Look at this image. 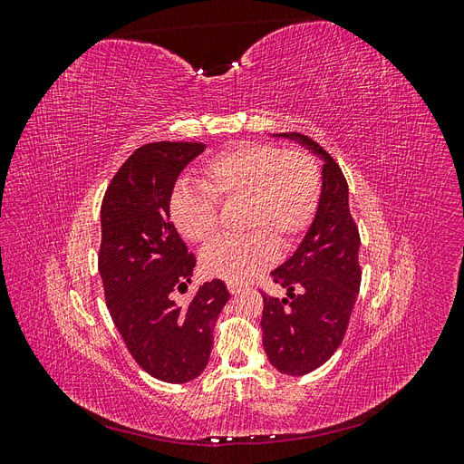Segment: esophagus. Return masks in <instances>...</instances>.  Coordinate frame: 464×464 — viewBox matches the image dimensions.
Masks as SVG:
<instances>
[{"label":"esophagus","instance_id":"1","mask_svg":"<svg viewBox=\"0 0 464 464\" xmlns=\"http://www.w3.org/2000/svg\"><path fill=\"white\" fill-rule=\"evenodd\" d=\"M228 290H230L232 294H240V292H242V286H237V285H234V283H228Z\"/></svg>","mask_w":464,"mask_h":464}]
</instances>
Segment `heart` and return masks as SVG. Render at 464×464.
Segmentation results:
<instances>
[{
    "label": "heart",
    "instance_id": "obj_1",
    "mask_svg": "<svg viewBox=\"0 0 464 464\" xmlns=\"http://www.w3.org/2000/svg\"><path fill=\"white\" fill-rule=\"evenodd\" d=\"M203 186H179L170 198V218L193 244L213 242L220 230L218 201L244 203V240L205 249L201 269L210 278L240 285L266 269L278 245L292 247L315 218L321 174L304 150L271 143H240L218 152L201 172Z\"/></svg>",
    "mask_w": 464,
    "mask_h": 464
}]
</instances>
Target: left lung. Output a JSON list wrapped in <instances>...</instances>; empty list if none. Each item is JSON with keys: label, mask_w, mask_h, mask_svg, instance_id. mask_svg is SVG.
Returning <instances> with one entry per match:
<instances>
[{"label": "left lung", "mask_w": 464, "mask_h": 464, "mask_svg": "<svg viewBox=\"0 0 464 464\" xmlns=\"http://www.w3.org/2000/svg\"><path fill=\"white\" fill-rule=\"evenodd\" d=\"M300 141L325 160L317 213L294 256L271 273L286 298L263 294V348L286 375L323 366L341 346L360 290V234L350 215L348 184L331 154L300 133H278Z\"/></svg>", "instance_id": "1"}]
</instances>
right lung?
I'll use <instances>...</instances> for the list:
<instances>
[{
  "instance_id": "1",
  "label": "right lung",
  "mask_w": 464,
  "mask_h": 464,
  "mask_svg": "<svg viewBox=\"0 0 464 464\" xmlns=\"http://www.w3.org/2000/svg\"><path fill=\"white\" fill-rule=\"evenodd\" d=\"M203 150L189 141L139 147L111 178L101 208L98 271L111 321L139 366L166 383H188L207 368L215 323L230 298L215 278L186 307L172 300L191 283L195 256L170 220V198Z\"/></svg>"
}]
</instances>
